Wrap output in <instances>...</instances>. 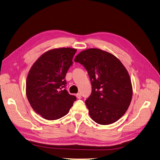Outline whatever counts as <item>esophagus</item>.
<instances>
[{"label": "esophagus", "mask_w": 160, "mask_h": 160, "mask_svg": "<svg viewBox=\"0 0 160 160\" xmlns=\"http://www.w3.org/2000/svg\"><path fill=\"white\" fill-rule=\"evenodd\" d=\"M76 98H78V99H81V98H82V96H81V93H78L76 95Z\"/></svg>", "instance_id": "esophagus-1"}]
</instances>
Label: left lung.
Segmentation results:
<instances>
[{
    "label": "left lung",
    "instance_id": "obj_1",
    "mask_svg": "<svg viewBox=\"0 0 160 160\" xmlns=\"http://www.w3.org/2000/svg\"><path fill=\"white\" fill-rule=\"evenodd\" d=\"M74 61L86 69L92 93L85 102L92 119L99 125H109L125 113L131 103L132 88L129 74L113 55L99 49L80 52Z\"/></svg>",
    "mask_w": 160,
    "mask_h": 160
}]
</instances>
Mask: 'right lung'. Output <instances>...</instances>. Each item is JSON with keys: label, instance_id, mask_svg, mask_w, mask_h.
<instances>
[{"label": "right lung", "instance_id": "add662e5", "mask_svg": "<svg viewBox=\"0 0 160 160\" xmlns=\"http://www.w3.org/2000/svg\"><path fill=\"white\" fill-rule=\"evenodd\" d=\"M76 49L59 48L45 52L33 64L26 80V96L33 109L44 119L66 115L76 100L65 89L67 71Z\"/></svg>", "mask_w": 160, "mask_h": 160}]
</instances>
